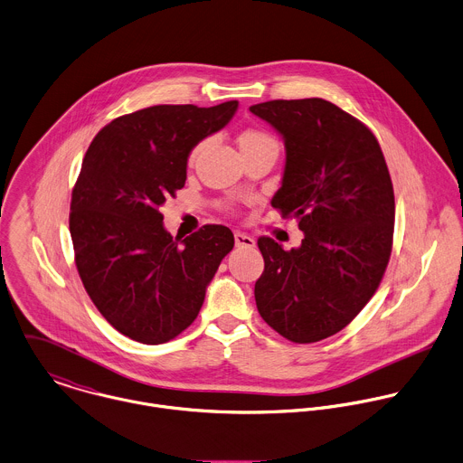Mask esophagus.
Wrapping results in <instances>:
<instances>
[{"label": "esophagus", "instance_id": "1", "mask_svg": "<svg viewBox=\"0 0 463 463\" xmlns=\"http://www.w3.org/2000/svg\"><path fill=\"white\" fill-rule=\"evenodd\" d=\"M234 241H236V247H245V249L256 247L254 238H250V236L245 234V232H234Z\"/></svg>", "mask_w": 463, "mask_h": 463}]
</instances>
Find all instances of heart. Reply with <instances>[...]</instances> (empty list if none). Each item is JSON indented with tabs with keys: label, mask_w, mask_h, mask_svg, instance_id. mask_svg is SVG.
<instances>
[{
	"label": "heart",
	"mask_w": 463,
	"mask_h": 463,
	"mask_svg": "<svg viewBox=\"0 0 463 463\" xmlns=\"http://www.w3.org/2000/svg\"><path fill=\"white\" fill-rule=\"evenodd\" d=\"M238 144H240L241 149H247V147L260 146V144H276V140H274L267 131H263V129L249 128V129L241 131V135H240V138H238ZM203 146H205V140L198 142V144L191 149V153H189V162H194V160L198 158V155L202 153Z\"/></svg>",
	"instance_id": "b5f03b06"
}]
</instances>
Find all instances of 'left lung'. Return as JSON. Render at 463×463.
I'll return each instance as SVG.
<instances>
[{
	"label": "left lung",
	"mask_w": 463,
	"mask_h": 463,
	"mask_svg": "<svg viewBox=\"0 0 463 463\" xmlns=\"http://www.w3.org/2000/svg\"><path fill=\"white\" fill-rule=\"evenodd\" d=\"M250 111L285 140L270 203L305 232L290 250L258 240L265 270L256 307L285 339L317 343L350 325L383 281L395 229L392 176L372 129L325 99L269 100Z\"/></svg>",
	"instance_id": "1"
}]
</instances>
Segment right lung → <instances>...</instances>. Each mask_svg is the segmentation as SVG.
Segmentation results:
<instances>
[{"instance_id":"obj_1","label":"right lung","mask_w":463,"mask_h":463,"mask_svg":"<svg viewBox=\"0 0 463 463\" xmlns=\"http://www.w3.org/2000/svg\"><path fill=\"white\" fill-rule=\"evenodd\" d=\"M236 109L238 100L144 108L104 126L82 158L70 203L77 272L102 317L137 343L182 334L234 247L225 225L173 238L158 209L185 185L191 149Z\"/></svg>"}]
</instances>
